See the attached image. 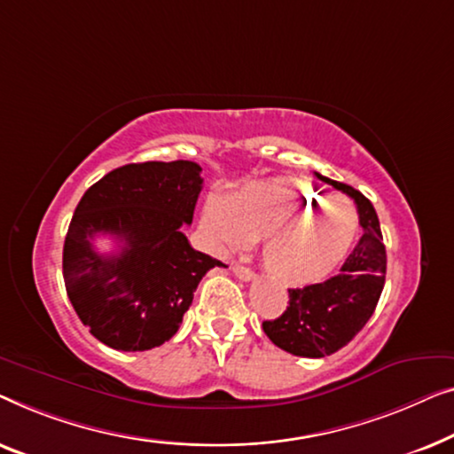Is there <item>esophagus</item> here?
I'll return each mask as SVG.
<instances>
[{
	"label": "esophagus",
	"mask_w": 454,
	"mask_h": 454,
	"mask_svg": "<svg viewBox=\"0 0 454 454\" xmlns=\"http://www.w3.org/2000/svg\"><path fill=\"white\" fill-rule=\"evenodd\" d=\"M230 270H232L234 276L239 278V279H242V282H251V279H254V271H251L245 265H232V267H230Z\"/></svg>",
	"instance_id": "obj_1"
}]
</instances>
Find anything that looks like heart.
I'll return each mask as SVG.
<instances>
[{"label": "heart", "mask_w": 454, "mask_h": 454, "mask_svg": "<svg viewBox=\"0 0 454 454\" xmlns=\"http://www.w3.org/2000/svg\"><path fill=\"white\" fill-rule=\"evenodd\" d=\"M206 222L226 245L261 239L263 263L278 282L309 286L348 257L360 215L346 197L325 195L296 178H271L245 184L224 203H207Z\"/></svg>", "instance_id": "b5f03b06"}]
</instances>
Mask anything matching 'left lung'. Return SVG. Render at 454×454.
<instances>
[{
    "label": "left lung",
    "mask_w": 454,
    "mask_h": 454,
    "mask_svg": "<svg viewBox=\"0 0 454 454\" xmlns=\"http://www.w3.org/2000/svg\"><path fill=\"white\" fill-rule=\"evenodd\" d=\"M315 175L352 197L364 232L337 276L288 290L290 302L284 315L263 321L265 335L278 348L302 357H325L348 346L372 317L387 273V251L372 203L349 184Z\"/></svg>",
    "instance_id": "obj_1"
}]
</instances>
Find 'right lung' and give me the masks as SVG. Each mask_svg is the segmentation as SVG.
Returning a JSON list of instances; mask_svg holds the SVG:
<instances>
[{"instance_id":"1","label":"right lung","mask_w":454,"mask_h":454,"mask_svg":"<svg viewBox=\"0 0 454 454\" xmlns=\"http://www.w3.org/2000/svg\"><path fill=\"white\" fill-rule=\"evenodd\" d=\"M201 187L200 164L139 162L111 170L80 200L63 245V279L80 321L105 346H162L201 278L222 265L183 234ZM98 233L114 235L120 251L100 255L91 245Z\"/></svg>"}]
</instances>
